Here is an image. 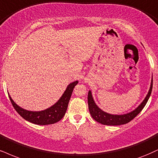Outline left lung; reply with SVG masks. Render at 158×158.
<instances>
[{"label": "left lung", "mask_w": 158, "mask_h": 158, "mask_svg": "<svg viewBox=\"0 0 158 158\" xmlns=\"http://www.w3.org/2000/svg\"><path fill=\"white\" fill-rule=\"evenodd\" d=\"M152 84L153 79L152 78L149 90L148 91V94L143 102L132 111L125 114H121V115L110 114L100 109L95 102L91 90H89L88 96H87V102H88V108L91 116L95 121L104 125L118 126V125L125 124V123H129L134 118H135L140 113V111L143 109V107H145L146 104L147 103L148 100H149L150 96H151L152 90Z\"/></svg>", "instance_id": "left-lung-1"}]
</instances>
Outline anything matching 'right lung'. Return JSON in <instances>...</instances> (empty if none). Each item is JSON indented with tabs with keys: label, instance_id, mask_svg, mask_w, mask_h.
<instances>
[{
	"label": "right lung",
	"instance_id": "add662e5",
	"mask_svg": "<svg viewBox=\"0 0 158 158\" xmlns=\"http://www.w3.org/2000/svg\"><path fill=\"white\" fill-rule=\"evenodd\" d=\"M77 83L78 81L70 83L66 87L63 94L56 103L50 107L41 111H31L20 107L13 101L9 94H8L15 110L25 120L37 125H48L58 122L64 117L68 109V103L73 88L77 85Z\"/></svg>",
	"mask_w": 158,
	"mask_h": 158
}]
</instances>
